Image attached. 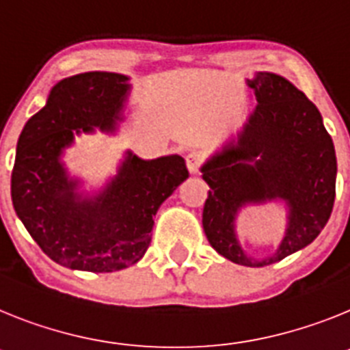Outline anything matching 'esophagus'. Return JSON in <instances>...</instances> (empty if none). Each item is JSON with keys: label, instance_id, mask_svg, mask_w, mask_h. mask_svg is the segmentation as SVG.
Here are the masks:
<instances>
[{"label": "esophagus", "instance_id": "34e87169", "mask_svg": "<svg viewBox=\"0 0 350 350\" xmlns=\"http://www.w3.org/2000/svg\"><path fill=\"white\" fill-rule=\"evenodd\" d=\"M185 160H187V167L188 171L192 172V174H197V172L200 171V167H202V163H204V154L200 153V151H190V153L185 157Z\"/></svg>", "mask_w": 350, "mask_h": 350}]
</instances>
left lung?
I'll return each instance as SVG.
<instances>
[{
	"instance_id": "left-lung-1",
	"label": "left lung",
	"mask_w": 350,
	"mask_h": 350,
	"mask_svg": "<svg viewBox=\"0 0 350 350\" xmlns=\"http://www.w3.org/2000/svg\"><path fill=\"white\" fill-rule=\"evenodd\" d=\"M248 84L259 105L238 142L202 167L209 185L202 227L218 254L255 267L282 260L321 234L335 204L336 154L321 112L303 91L269 72ZM271 198L289 204V227L277 254L259 263L239 247L233 217L248 202Z\"/></svg>"
}]
</instances>
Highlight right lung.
Wrapping results in <instances>:
<instances>
[{
    "instance_id": "obj_1",
    "label": "right lung",
    "mask_w": 350,
    "mask_h": 350,
    "mask_svg": "<svg viewBox=\"0 0 350 350\" xmlns=\"http://www.w3.org/2000/svg\"><path fill=\"white\" fill-rule=\"evenodd\" d=\"M126 90V77L111 72L65 79L24 124L17 142L15 213L42 252L70 269L112 273L142 259L158 208L188 178L178 154L150 162L129 154L102 196L77 199L59 154L74 141V132L112 130Z\"/></svg>"
}]
</instances>
